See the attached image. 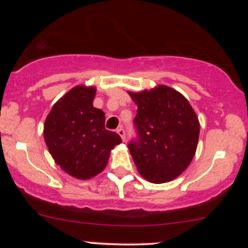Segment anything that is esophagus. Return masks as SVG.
Instances as JSON below:
<instances>
[{
    "label": "esophagus",
    "instance_id": "1",
    "mask_svg": "<svg viewBox=\"0 0 248 248\" xmlns=\"http://www.w3.org/2000/svg\"><path fill=\"white\" fill-rule=\"evenodd\" d=\"M116 133H118L119 135L121 136V139H122V140H124V141L126 140V132H124V128H119V129L116 130Z\"/></svg>",
    "mask_w": 248,
    "mask_h": 248
}]
</instances>
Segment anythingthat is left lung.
Returning <instances> with one entry per match:
<instances>
[{
	"mask_svg": "<svg viewBox=\"0 0 248 248\" xmlns=\"http://www.w3.org/2000/svg\"><path fill=\"white\" fill-rule=\"evenodd\" d=\"M138 105L134 126L138 138L128 144L138 171L152 183L178 177L195 156L199 121L181 93L166 85L129 92Z\"/></svg>",
	"mask_w": 248,
	"mask_h": 248,
	"instance_id": "left-lung-1",
	"label": "left lung"
}]
</instances>
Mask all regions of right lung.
<instances>
[{
    "instance_id": "right-lung-1",
    "label": "right lung",
    "mask_w": 248,
    "mask_h": 248,
    "mask_svg": "<svg viewBox=\"0 0 248 248\" xmlns=\"http://www.w3.org/2000/svg\"><path fill=\"white\" fill-rule=\"evenodd\" d=\"M95 87H73L53 105L44 124V140L58 166L72 177L90 179L107 166L121 138L105 128V113L93 107Z\"/></svg>"
}]
</instances>
